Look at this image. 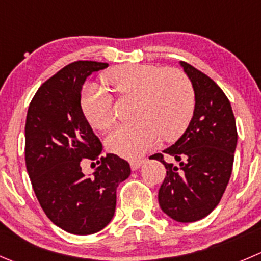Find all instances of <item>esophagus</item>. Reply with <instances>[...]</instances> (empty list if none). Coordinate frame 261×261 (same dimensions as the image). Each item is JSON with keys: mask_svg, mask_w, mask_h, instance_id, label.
Wrapping results in <instances>:
<instances>
[{"mask_svg": "<svg viewBox=\"0 0 261 261\" xmlns=\"http://www.w3.org/2000/svg\"><path fill=\"white\" fill-rule=\"evenodd\" d=\"M144 163V159H131L130 161V167L133 171H136L138 168H140L141 164Z\"/></svg>", "mask_w": 261, "mask_h": 261, "instance_id": "1", "label": "esophagus"}]
</instances>
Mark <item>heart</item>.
Segmentation results:
<instances>
[{"label":"heart","instance_id":"b5f03b06","mask_svg":"<svg viewBox=\"0 0 261 261\" xmlns=\"http://www.w3.org/2000/svg\"><path fill=\"white\" fill-rule=\"evenodd\" d=\"M102 80L121 99H136L138 122L118 126L108 135L107 146L113 153L136 158L156 145L161 138L176 141L189 127L195 112V90L182 70L127 63L106 71ZM80 108L97 130H108L115 122L112 98L95 85L83 89Z\"/></svg>","mask_w":261,"mask_h":261}]
</instances>
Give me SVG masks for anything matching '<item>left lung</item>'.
I'll return each mask as SVG.
<instances>
[{
    "instance_id": "8db88e82",
    "label": "left lung",
    "mask_w": 261,
    "mask_h": 261,
    "mask_svg": "<svg viewBox=\"0 0 261 261\" xmlns=\"http://www.w3.org/2000/svg\"><path fill=\"white\" fill-rule=\"evenodd\" d=\"M195 90V112L184 135L163 152L176 161L162 162L167 176L158 192L162 211L190 223L203 219L221 201L233 167L237 128L231 103L208 75L181 61Z\"/></svg>"
}]
</instances>
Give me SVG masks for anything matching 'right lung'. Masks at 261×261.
I'll use <instances>...</instances> for the list:
<instances>
[{"instance_id":"right-lung-1","label":"right lung","mask_w":261,"mask_h":261,"mask_svg":"<svg viewBox=\"0 0 261 261\" xmlns=\"http://www.w3.org/2000/svg\"><path fill=\"white\" fill-rule=\"evenodd\" d=\"M107 66L70 63L40 85L28 108L25 163L33 190L45 216L69 233L105 228L115 214L117 186L131 173L116 154L100 156L102 143L80 108L85 79ZM85 160L100 164L90 177L81 172Z\"/></svg>"}]
</instances>
